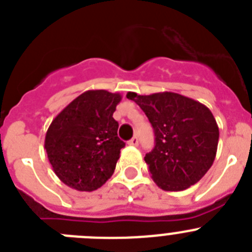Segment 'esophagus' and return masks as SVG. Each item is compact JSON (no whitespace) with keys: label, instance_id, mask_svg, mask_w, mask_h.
I'll list each match as a JSON object with an SVG mask.
<instances>
[{"label":"esophagus","instance_id":"obj_1","mask_svg":"<svg viewBox=\"0 0 252 252\" xmlns=\"http://www.w3.org/2000/svg\"><path fill=\"white\" fill-rule=\"evenodd\" d=\"M128 145H132V146H137L139 145V139H137V136H133L132 139L128 141Z\"/></svg>","mask_w":252,"mask_h":252}]
</instances>
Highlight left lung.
Listing matches in <instances>:
<instances>
[{
  "mask_svg": "<svg viewBox=\"0 0 252 252\" xmlns=\"http://www.w3.org/2000/svg\"><path fill=\"white\" fill-rule=\"evenodd\" d=\"M154 128L155 146L145 155L153 180L168 192L184 190L203 178L217 153V122L208 107L173 92H128Z\"/></svg>",
  "mask_w": 252,
  "mask_h": 252,
  "instance_id": "8db88e82",
  "label": "left lung"
}]
</instances>
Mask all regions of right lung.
I'll list each match as a JSON object with an SVG mask.
<instances>
[{"instance_id":"1","label":"right lung","mask_w":252,"mask_h":252,"mask_svg":"<svg viewBox=\"0 0 252 252\" xmlns=\"http://www.w3.org/2000/svg\"><path fill=\"white\" fill-rule=\"evenodd\" d=\"M120 93L87 91L53 120L45 135V150L53 170L64 184L92 192L110 179L125 142L113 119Z\"/></svg>"}]
</instances>
